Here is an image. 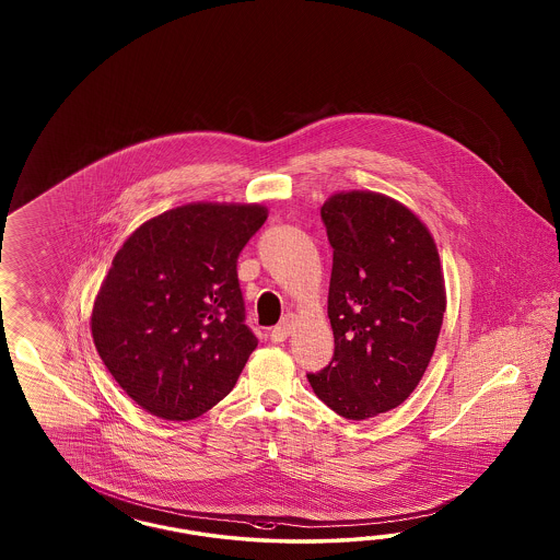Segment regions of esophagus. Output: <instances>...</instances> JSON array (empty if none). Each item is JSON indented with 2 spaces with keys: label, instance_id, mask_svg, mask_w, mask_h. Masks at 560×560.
<instances>
[{
  "label": "esophagus",
  "instance_id": "esophagus-1",
  "mask_svg": "<svg viewBox=\"0 0 560 560\" xmlns=\"http://www.w3.org/2000/svg\"><path fill=\"white\" fill-rule=\"evenodd\" d=\"M295 320H298V318H295L293 314H285V316L281 318V323L277 324V326L272 328V342H283V340H288L289 335L293 332V326H295Z\"/></svg>",
  "mask_w": 560,
  "mask_h": 560
}]
</instances>
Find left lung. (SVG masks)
I'll return each instance as SVG.
<instances>
[{"mask_svg": "<svg viewBox=\"0 0 560 560\" xmlns=\"http://www.w3.org/2000/svg\"><path fill=\"white\" fill-rule=\"evenodd\" d=\"M320 215L335 357L307 380L326 407L365 421L402 405L433 357L445 312L440 253L423 221L382 192H335Z\"/></svg>", "mask_w": 560, "mask_h": 560, "instance_id": "1", "label": "left lung"}]
</instances>
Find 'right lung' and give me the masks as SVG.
<instances>
[{"label":"right lung","instance_id":"right-lung-1","mask_svg":"<svg viewBox=\"0 0 560 560\" xmlns=\"http://www.w3.org/2000/svg\"><path fill=\"white\" fill-rule=\"evenodd\" d=\"M262 205L188 203L125 240L92 307V339L137 405L190 421L236 386L258 340L244 324L237 256Z\"/></svg>","mask_w":560,"mask_h":560}]
</instances>
